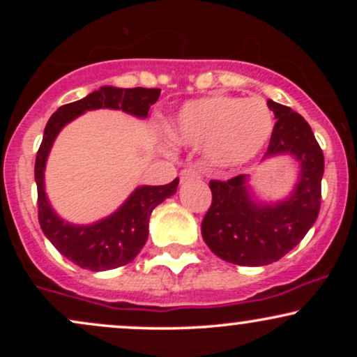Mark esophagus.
I'll return each mask as SVG.
<instances>
[{
	"label": "esophagus",
	"mask_w": 357,
	"mask_h": 357,
	"mask_svg": "<svg viewBox=\"0 0 357 357\" xmlns=\"http://www.w3.org/2000/svg\"><path fill=\"white\" fill-rule=\"evenodd\" d=\"M179 176H181V181H190V179L199 178V171L195 167H184Z\"/></svg>",
	"instance_id": "1"
}]
</instances>
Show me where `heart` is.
<instances>
[{
  "instance_id": "b5f03b06",
  "label": "heart",
  "mask_w": 357,
  "mask_h": 357,
  "mask_svg": "<svg viewBox=\"0 0 357 357\" xmlns=\"http://www.w3.org/2000/svg\"><path fill=\"white\" fill-rule=\"evenodd\" d=\"M183 144L202 146L215 166L236 167L252 161L273 132V114L264 99L210 96L188 102L169 124Z\"/></svg>"
}]
</instances>
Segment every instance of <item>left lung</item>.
I'll list each match as a JSON object with an SVG mask.
<instances>
[{"instance_id":"obj_1","label":"left lung","mask_w":357,"mask_h":357,"mask_svg":"<svg viewBox=\"0 0 357 357\" xmlns=\"http://www.w3.org/2000/svg\"><path fill=\"white\" fill-rule=\"evenodd\" d=\"M275 114L267 155L290 153L301 161V181L292 196L277 204L252 202L245 174L211 179V206L202 223L203 240L215 255L235 265L260 267L280 260L305 236L321 210L324 154L301 114L267 100Z\"/></svg>"}]
</instances>
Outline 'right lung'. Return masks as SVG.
<instances>
[{
    "instance_id": "add662e5",
    "label": "right lung",
    "mask_w": 357,
    "mask_h": 357,
    "mask_svg": "<svg viewBox=\"0 0 357 357\" xmlns=\"http://www.w3.org/2000/svg\"><path fill=\"white\" fill-rule=\"evenodd\" d=\"M161 89L100 87L82 100L65 104L48 119L42 144L36 153L35 181L38 190V221L52 245L65 258L92 272L110 270L129 264L149 235V216L159 203L178 190L179 179L162 186H141L109 218L89 227H77L56 216L45 195L43 171L47 155L56 134L65 124L92 109H121L136 117H147L151 105L159 99Z\"/></svg>"
}]
</instances>
